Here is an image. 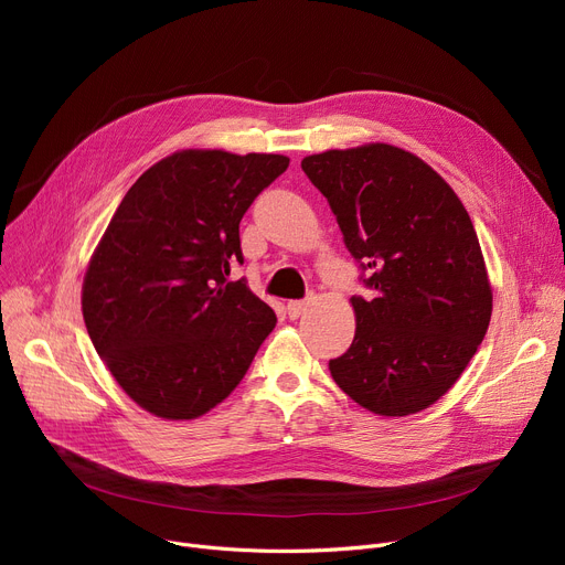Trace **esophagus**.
<instances>
[{"label":"esophagus","instance_id":"esophagus-1","mask_svg":"<svg viewBox=\"0 0 565 565\" xmlns=\"http://www.w3.org/2000/svg\"><path fill=\"white\" fill-rule=\"evenodd\" d=\"M309 309V300H292L288 302V318H300Z\"/></svg>","mask_w":565,"mask_h":565}]
</instances>
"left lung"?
<instances>
[{
  "label": "left lung",
  "instance_id": "8db88e82",
  "mask_svg": "<svg viewBox=\"0 0 565 565\" xmlns=\"http://www.w3.org/2000/svg\"><path fill=\"white\" fill-rule=\"evenodd\" d=\"M328 199L373 298H350L358 330L330 360L339 387L380 417L447 394L481 345L492 288L462 201L422 158L364 143L302 160Z\"/></svg>",
  "mask_w": 565,
  "mask_h": 565
}]
</instances>
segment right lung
<instances>
[{"label":"right lung","instance_id":"obj_1","mask_svg":"<svg viewBox=\"0 0 565 565\" xmlns=\"http://www.w3.org/2000/svg\"><path fill=\"white\" fill-rule=\"evenodd\" d=\"M286 156L178 151L128 190L88 260L86 332L121 390L160 419H196L245 377L277 316L228 281L241 220Z\"/></svg>","mask_w":565,"mask_h":565}]
</instances>
